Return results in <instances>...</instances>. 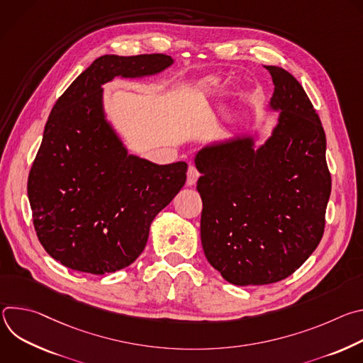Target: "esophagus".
Here are the masks:
<instances>
[{
    "mask_svg": "<svg viewBox=\"0 0 363 363\" xmlns=\"http://www.w3.org/2000/svg\"><path fill=\"white\" fill-rule=\"evenodd\" d=\"M198 178H199V171H198L194 165H189L188 172H186V185H188V186L195 185V182H196Z\"/></svg>",
    "mask_w": 363,
    "mask_h": 363,
    "instance_id": "esophagus-1",
    "label": "esophagus"
}]
</instances>
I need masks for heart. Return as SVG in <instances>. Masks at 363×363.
Masks as SVG:
<instances>
[{"label":"heart","mask_w":363,"mask_h":363,"mask_svg":"<svg viewBox=\"0 0 363 363\" xmlns=\"http://www.w3.org/2000/svg\"><path fill=\"white\" fill-rule=\"evenodd\" d=\"M210 84H211V86H214V84H216V83H210Z\"/></svg>","instance_id":"heart-1"}]
</instances>
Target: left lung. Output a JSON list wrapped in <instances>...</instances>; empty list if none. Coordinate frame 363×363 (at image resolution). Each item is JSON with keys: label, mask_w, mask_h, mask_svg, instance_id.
<instances>
[{"label": "left lung", "mask_w": 363, "mask_h": 363, "mask_svg": "<svg viewBox=\"0 0 363 363\" xmlns=\"http://www.w3.org/2000/svg\"><path fill=\"white\" fill-rule=\"evenodd\" d=\"M273 79L272 136L202 147L201 242L206 260L235 286H262L293 274L319 245L332 189L326 135L301 84L284 69Z\"/></svg>", "instance_id": "1"}]
</instances>
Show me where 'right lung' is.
Returning <instances> with one entry per match:
<instances>
[{"mask_svg":"<svg viewBox=\"0 0 363 363\" xmlns=\"http://www.w3.org/2000/svg\"><path fill=\"white\" fill-rule=\"evenodd\" d=\"M172 63L167 55L101 56L51 109L27 191L37 237L63 266L90 274L130 266L153 218L184 186L188 165L129 155L101 101V84L113 77L157 74Z\"/></svg>","mask_w":363,"mask_h":363,"instance_id":"obj_1","label":"right lung"}]
</instances>
